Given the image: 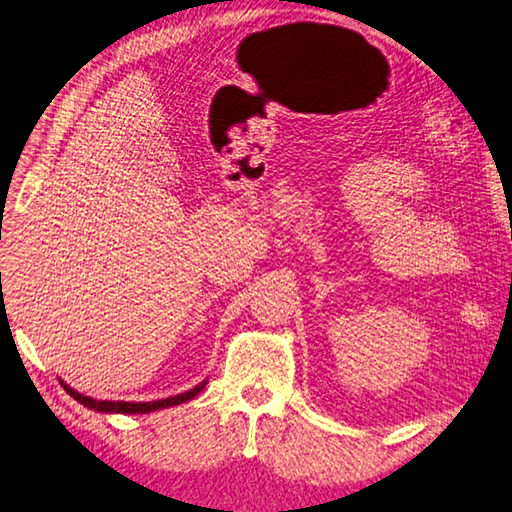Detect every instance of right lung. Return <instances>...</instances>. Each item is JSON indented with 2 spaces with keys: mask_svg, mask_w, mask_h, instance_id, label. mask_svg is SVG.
<instances>
[{
  "mask_svg": "<svg viewBox=\"0 0 512 512\" xmlns=\"http://www.w3.org/2000/svg\"><path fill=\"white\" fill-rule=\"evenodd\" d=\"M64 385V390L71 394V397L75 401H80L84 408H91L95 412H118V414H147V412H156V410H162V408H171V406H180V403H185L189 399H194L198 392H202V388H205L207 381H202L200 385H196L194 390L189 392H182V394H176V397H169V399H160V401H147V403H129V401H98V399H91V397H84V394L75 392L73 388H69V385Z\"/></svg>",
  "mask_w": 512,
  "mask_h": 512,
  "instance_id": "right-lung-1",
  "label": "right lung"
}]
</instances>
